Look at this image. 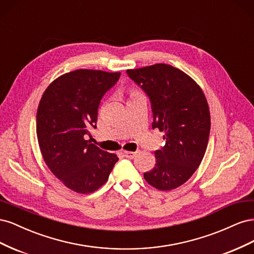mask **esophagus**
Returning a JSON list of instances; mask_svg holds the SVG:
<instances>
[{
  "label": "esophagus",
  "mask_w": 254,
  "mask_h": 254,
  "mask_svg": "<svg viewBox=\"0 0 254 254\" xmlns=\"http://www.w3.org/2000/svg\"><path fill=\"white\" fill-rule=\"evenodd\" d=\"M136 155V152H133V151H123V156H124L125 158H128V159H133Z\"/></svg>",
  "instance_id": "1"
}]
</instances>
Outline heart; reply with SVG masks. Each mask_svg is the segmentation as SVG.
<instances>
[{
    "mask_svg": "<svg viewBox=\"0 0 254 254\" xmlns=\"http://www.w3.org/2000/svg\"><path fill=\"white\" fill-rule=\"evenodd\" d=\"M127 91H128V94H129V97L130 96H133V95H136V94H140L141 92L139 91V90H136L134 87H132V86H130V87H128V89H127Z\"/></svg>",
    "mask_w": 254,
    "mask_h": 254,
    "instance_id": "heart-1",
    "label": "heart"
}]
</instances>
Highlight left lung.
<instances>
[{"mask_svg": "<svg viewBox=\"0 0 254 254\" xmlns=\"http://www.w3.org/2000/svg\"><path fill=\"white\" fill-rule=\"evenodd\" d=\"M127 74L150 98L152 128L165 133L164 147L155 151L156 164L144 179L160 190L179 188L200 165L209 142L211 115L203 91L166 64L130 68Z\"/></svg>", "mask_w": 254, "mask_h": 254, "instance_id": "obj_1", "label": "left lung"}]
</instances>
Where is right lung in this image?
<instances>
[{
	"label": "right lung",
	"instance_id": "add662e5",
	"mask_svg": "<svg viewBox=\"0 0 254 254\" xmlns=\"http://www.w3.org/2000/svg\"><path fill=\"white\" fill-rule=\"evenodd\" d=\"M119 72L79 68L53 80L37 110V137L45 164L64 186L90 194L107 182L118 156L87 140L98 106Z\"/></svg>",
	"mask_w": 254,
	"mask_h": 254
}]
</instances>
